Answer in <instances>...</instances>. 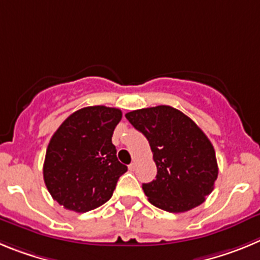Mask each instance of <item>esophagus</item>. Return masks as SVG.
Returning <instances> with one entry per match:
<instances>
[{"mask_svg": "<svg viewBox=\"0 0 260 260\" xmlns=\"http://www.w3.org/2000/svg\"><path fill=\"white\" fill-rule=\"evenodd\" d=\"M136 168H137V163H136V162L131 163V165H129V171H135Z\"/></svg>", "mask_w": 260, "mask_h": 260, "instance_id": "34e87169", "label": "esophagus"}]
</instances>
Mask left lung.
<instances>
[{
    "label": "left lung",
    "mask_w": 260,
    "mask_h": 260,
    "mask_svg": "<svg viewBox=\"0 0 260 260\" xmlns=\"http://www.w3.org/2000/svg\"><path fill=\"white\" fill-rule=\"evenodd\" d=\"M125 118L153 151L155 180L142 184L149 202L168 212L200 206L217 177L214 146L202 129L180 110L165 105L135 110Z\"/></svg>",
    "instance_id": "obj_1"
}]
</instances>
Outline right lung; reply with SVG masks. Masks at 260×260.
Returning a JSON list of instances; mask_svg holds the SVG:
<instances>
[{"mask_svg":"<svg viewBox=\"0 0 260 260\" xmlns=\"http://www.w3.org/2000/svg\"><path fill=\"white\" fill-rule=\"evenodd\" d=\"M121 119L115 107L89 106L59 125L46 149L44 181L64 209L94 210L111 198L127 166L116 158L111 137Z\"/></svg>","mask_w":260,"mask_h":260,"instance_id":"obj_1","label":"right lung"}]
</instances>
